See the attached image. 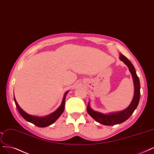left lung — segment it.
I'll list each match as a JSON object with an SVG mask.
<instances>
[{"instance_id": "obj_1", "label": "left lung", "mask_w": 154, "mask_h": 154, "mask_svg": "<svg viewBox=\"0 0 154 154\" xmlns=\"http://www.w3.org/2000/svg\"><path fill=\"white\" fill-rule=\"evenodd\" d=\"M119 58L120 60L122 61L128 67L129 70L131 73L132 79H133L134 87V97L132 98L131 104L126 109L119 111V112L109 113L108 114H104L94 110L91 108L90 103H88L87 108L88 113L95 121H97V122L105 125H113L116 124H119L128 120L136 109L140 101V83L139 78L136 75L135 68L134 66L132 64V63L122 54H120Z\"/></svg>"}]
</instances>
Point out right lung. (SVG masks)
Listing matches in <instances>:
<instances>
[{
	"instance_id": "obj_1",
	"label": "right lung",
	"mask_w": 154,
	"mask_h": 154,
	"mask_svg": "<svg viewBox=\"0 0 154 154\" xmlns=\"http://www.w3.org/2000/svg\"><path fill=\"white\" fill-rule=\"evenodd\" d=\"M68 92L69 91H67L64 94L62 103L59 106V108H58L56 111H55L54 112H53L52 113L45 116H38L31 115L28 114L20 108V106L18 105L17 101V100H16L14 97V100L20 114L22 115V117L25 120L29 122L34 124L36 126L39 127V128H45V127H47L51 125L52 124H54L55 122L60 117V116L63 112V111H64V107H65V100L66 97V95L68 94Z\"/></svg>"
}]
</instances>
